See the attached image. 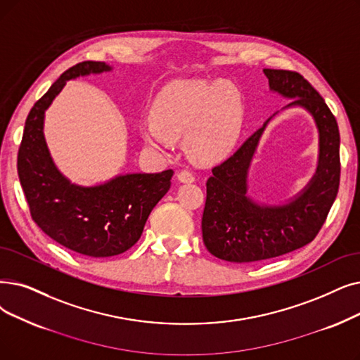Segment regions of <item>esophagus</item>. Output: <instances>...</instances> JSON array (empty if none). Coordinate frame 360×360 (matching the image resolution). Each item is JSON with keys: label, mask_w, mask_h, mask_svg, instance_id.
I'll use <instances>...</instances> for the list:
<instances>
[{"label": "esophagus", "mask_w": 360, "mask_h": 360, "mask_svg": "<svg viewBox=\"0 0 360 360\" xmlns=\"http://www.w3.org/2000/svg\"><path fill=\"white\" fill-rule=\"evenodd\" d=\"M178 179L181 181V182H186V184H191V182H194V175L191 174L190 170H186V169H184V170H179L178 172Z\"/></svg>", "instance_id": "34e87169"}]
</instances>
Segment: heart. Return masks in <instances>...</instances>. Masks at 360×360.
<instances>
[{"instance_id": "1", "label": "heart", "mask_w": 360, "mask_h": 360, "mask_svg": "<svg viewBox=\"0 0 360 360\" xmlns=\"http://www.w3.org/2000/svg\"><path fill=\"white\" fill-rule=\"evenodd\" d=\"M243 127L240 91L221 81H175L158 94L151 119L143 127L146 143L167 150L174 138L186 135V147L198 162L225 159Z\"/></svg>"}]
</instances>
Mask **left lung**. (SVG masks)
Wrapping results in <instances>:
<instances>
[{
  "instance_id": "8db88e82",
  "label": "left lung",
  "mask_w": 360,
  "mask_h": 360,
  "mask_svg": "<svg viewBox=\"0 0 360 360\" xmlns=\"http://www.w3.org/2000/svg\"><path fill=\"white\" fill-rule=\"evenodd\" d=\"M263 72L272 91L292 98L288 107L302 105L314 116L319 129V163L314 179L287 205L260 206L250 200L248 170L268 120L229 159L212 169L201 217L202 241L213 256L226 262L266 260L311 243L338 193L340 132L330 107L300 73L283 69Z\"/></svg>"
}]
</instances>
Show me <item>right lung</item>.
<instances>
[{
  "instance_id": "add662e5",
  "label": "right lung",
  "mask_w": 360,
  "mask_h": 360,
  "mask_svg": "<svg viewBox=\"0 0 360 360\" xmlns=\"http://www.w3.org/2000/svg\"><path fill=\"white\" fill-rule=\"evenodd\" d=\"M110 69L104 61L88 60L61 75L30 108L18 154V174L34 222L56 243L89 257L129 250L174 176L172 169L131 174L85 188L70 184L54 166L42 132L46 107L66 81Z\"/></svg>"
}]
</instances>
